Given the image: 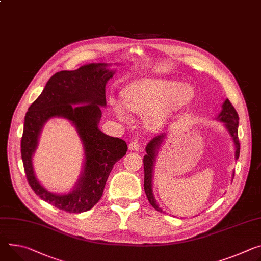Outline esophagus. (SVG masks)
<instances>
[{
	"label": "esophagus",
	"mask_w": 261,
	"mask_h": 261,
	"mask_svg": "<svg viewBox=\"0 0 261 261\" xmlns=\"http://www.w3.org/2000/svg\"><path fill=\"white\" fill-rule=\"evenodd\" d=\"M139 147H140V144L136 140H132L131 143H129V150L131 151H138Z\"/></svg>",
	"instance_id": "34e87169"
}]
</instances>
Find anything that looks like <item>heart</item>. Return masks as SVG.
<instances>
[{"label":"heart","mask_w":261,"mask_h":261,"mask_svg":"<svg viewBox=\"0 0 261 261\" xmlns=\"http://www.w3.org/2000/svg\"><path fill=\"white\" fill-rule=\"evenodd\" d=\"M123 103L129 110L145 115L151 126H157L175 111L191 103L195 90L191 84L170 80H148L128 85L122 92ZM112 108L121 121L127 120L122 103L111 100Z\"/></svg>","instance_id":"obj_1"}]
</instances>
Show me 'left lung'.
I'll list each match as a JSON object with an SVG mask.
<instances>
[{
	"label": "left lung",
	"instance_id": "1",
	"mask_svg": "<svg viewBox=\"0 0 261 261\" xmlns=\"http://www.w3.org/2000/svg\"><path fill=\"white\" fill-rule=\"evenodd\" d=\"M222 107H223V109L218 116V120L225 123V126L228 129V131L233 139L234 146H235V158L239 159L240 150H241V144L239 140L240 117H239V114H238V112H236L235 108L233 107V105L231 104V102L228 99L225 100ZM163 138H164V134L154 137L148 144V146L146 148L147 155L144 157L145 193L147 195V198H148L150 204L159 212H162V209L156 203L153 192H152V177H153V168H154V162H155L156 155H157V150L159 149V146L161 145ZM233 178H234V173H233Z\"/></svg>",
	"mask_w": 261,
	"mask_h": 261
}]
</instances>
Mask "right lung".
<instances>
[{
    "label": "right lung",
    "mask_w": 261,
    "mask_h": 261,
    "mask_svg": "<svg viewBox=\"0 0 261 261\" xmlns=\"http://www.w3.org/2000/svg\"><path fill=\"white\" fill-rule=\"evenodd\" d=\"M106 66L105 63H90L76 70L56 73L25 116L20 152L27 180L41 200L69 213L87 211L100 201L114 163L128 150L123 139L106 135L98 128L101 106L106 105L105 86L114 74ZM52 117L72 121L85 147L84 173L75 188L66 195L46 191L37 181L32 167L41 128Z\"/></svg>",
    "instance_id": "right-lung-1"
}]
</instances>
